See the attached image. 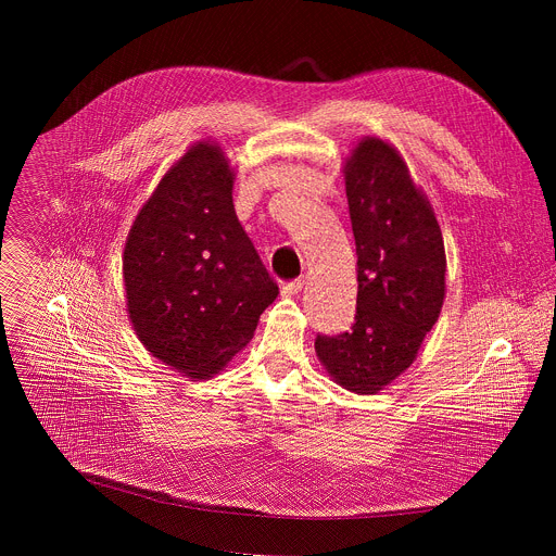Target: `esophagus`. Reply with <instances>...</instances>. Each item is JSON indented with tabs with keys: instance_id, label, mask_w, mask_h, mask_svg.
<instances>
[{
	"instance_id": "obj_1",
	"label": "esophagus",
	"mask_w": 556,
	"mask_h": 556,
	"mask_svg": "<svg viewBox=\"0 0 556 556\" xmlns=\"http://www.w3.org/2000/svg\"><path fill=\"white\" fill-rule=\"evenodd\" d=\"M301 290H303V281H301V279H292V281H286V283L281 286V292L288 294V296L299 294Z\"/></svg>"
}]
</instances>
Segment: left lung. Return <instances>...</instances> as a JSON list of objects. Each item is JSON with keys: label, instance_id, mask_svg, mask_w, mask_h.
<instances>
[{"label": "left lung", "instance_id": "obj_1", "mask_svg": "<svg viewBox=\"0 0 556 556\" xmlns=\"http://www.w3.org/2000/svg\"><path fill=\"white\" fill-rule=\"evenodd\" d=\"M356 244V316L314 350L345 389L376 393L405 371L444 301V242L431 204L391 144L365 138L345 165Z\"/></svg>", "mask_w": 556, "mask_h": 556}]
</instances>
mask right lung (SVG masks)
Wrapping results in <instances>:
<instances>
[{
  "mask_svg": "<svg viewBox=\"0 0 556 556\" xmlns=\"http://www.w3.org/2000/svg\"><path fill=\"white\" fill-rule=\"evenodd\" d=\"M123 275L138 339L185 376L217 374L253 339L279 288L235 215L217 144L191 147L140 208Z\"/></svg>",
  "mask_w": 556,
  "mask_h": 556,
  "instance_id": "right-lung-1",
  "label": "right lung"
}]
</instances>
